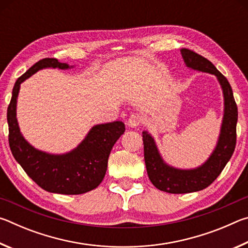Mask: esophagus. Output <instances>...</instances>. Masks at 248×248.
I'll use <instances>...</instances> for the list:
<instances>
[{"instance_id": "1", "label": "esophagus", "mask_w": 248, "mask_h": 248, "mask_svg": "<svg viewBox=\"0 0 248 248\" xmlns=\"http://www.w3.org/2000/svg\"><path fill=\"white\" fill-rule=\"evenodd\" d=\"M142 121H143V117H142L140 114H131L128 119V125L131 128H137Z\"/></svg>"}]
</instances>
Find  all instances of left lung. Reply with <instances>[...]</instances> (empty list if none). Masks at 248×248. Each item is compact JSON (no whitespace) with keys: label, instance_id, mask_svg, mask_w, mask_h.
<instances>
[{"label":"left lung","instance_id":"8db88e82","mask_svg":"<svg viewBox=\"0 0 248 248\" xmlns=\"http://www.w3.org/2000/svg\"><path fill=\"white\" fill-rule=\"evenodd\" d=\"M180 52L188 68L216 75L223 91L224 115L215 151L204 164L194 170H179L167 165L159 155L151 134L146 131L142 132L144 161L149 178L157 189L170 194H187L202 190L210 186L228 164L236 145L237 106L229 81L208 59L189 49L183 48Z\"/></svg>","mask_w":248,"mask_h":248}]
</instances>
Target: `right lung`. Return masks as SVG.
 Returning a JSON list of instances; mask_svg holds the SVG:
<instances>
[{
	"instance_id": "1",
	"label": "right lung",
	"mask_w": 248,
	"mask_h": 248,
	"mask_svg": "<svg viewBox=\"0 0 248 248\" xmlns=\"http://www.w3.org/2000/svg\"><path fill=\"white\" fill-rule=\"evenodd\" d=\"M45 68H72L54 58H46L29 68L15 82L7 107L8 143L12 154L26 174L43 189L62 195H81L95 189L103 182L112 146L124 132L123 121L94 125L77 149L54 155L33 148L24 139L16 118V103L20 84Z\"/></svg>"
}]
</instances>
